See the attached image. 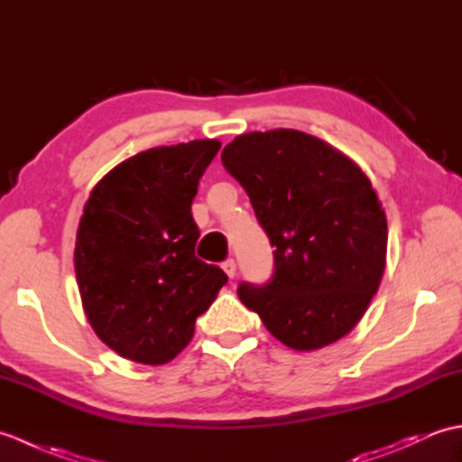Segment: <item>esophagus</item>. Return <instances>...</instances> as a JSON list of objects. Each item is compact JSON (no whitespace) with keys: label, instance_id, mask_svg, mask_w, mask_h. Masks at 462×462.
<instances>
[{"label":"esophagus","instance_id":"obj_1","mask_svg":"<svg viewBox=\"0 0 462 462\" xmlns=\"http://www.w3.org/2000/svg\"><path fill=\"white\" fill-rule=\"evenodd\" d=\"M222 270L226 272V276H228L230 280L236 276V262H234L232 258L230 260H226V262H222Z\"/></svg>","mask_w":462,"mask_h":462}]
</instances>
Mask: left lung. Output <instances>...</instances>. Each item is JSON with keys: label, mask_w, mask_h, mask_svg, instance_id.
<instances>
[{"label": "left lung", "mask_w": 462, "mask_h": 462, "mask_svg": "<svg viewBox=\"0 0 462 462\" xmlns=\"http://www.w3.org/2000/svg\"><path fill=\"white\" fill-rule=\"evenodd\" d=\"M222 164L250 196L273 248L272 278L238 298L283 346L319 349L365 313L385 270L387 220L359 166L293 129L240 134Z\"/></svg>", "instance_id": "left-lung-1"}]
</instances>
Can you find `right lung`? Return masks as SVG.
<instances>
[{
    "label": "right lung",
    "instance_id": "add662e5",
    "mask_svg": "<svg viewBox=\"0 0 462 462\" xmlns=\"http://www.w3.org/2000/svg\"><path fill=\"white\" fill-rule=\"evenodd\" d=\"M218 141L159 146L95 186L75 242L87 319L119 356L161 365L189 346L228 276L194 256L192 200Z\"/></svg>",
    "mask_w": 462,
    "mask_h": 462
}]
</instances>
